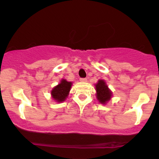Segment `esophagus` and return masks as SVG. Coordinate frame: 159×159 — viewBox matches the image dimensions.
Returning <instances> with one entry per match:
<instances>
[{"label":"esophagus","instance_id":"34e87169","mask_svg":"<svg viewBox=\"0 0 159 159\" xmlns=\"http://www.w3.org/2000/svg\"><path fill=\"white\" fill-rule=\"evenodd\" d=\"M80 81H81V82H87V78H80Z\"/></svg>","mask_w":159,"mask_h":159}]
</instances>
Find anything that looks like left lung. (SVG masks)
I'll return each instance as SVG.
<instances>
[{"instance_id": "left-lung-1", "label": "left lung", "mask_w": 159, "mask_h": 159, "mask_svg": "<svg viewBox=\"0 0 159 159\" xmlns=\"http://www.w3.org/2000/svg\"><path fill=\"white\" fill-rule=\"evenodd\" d=\"M96 90V98L99 103L105 105L112 98V91L108 88L105 80H98L97 83L95 84Z\"/></svg>"}]
</instances>
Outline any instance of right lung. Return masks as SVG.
Listing matches in <instances>:
<instances>
[{
    "mask_svg": "<svg viewBox=\"0 0 159 159\" xmlns=\"http://www.w3.org/2000/svg\"><path fill=\"white\" fill-rule=\"evenodd\" d=\"M72 85V83L71 81H67L66 79H61V82L51 91L53 100L58 103L64 102L68 97Z\"/></svg>",
    "mask_w": 159,
    "mask_h": 159,
    "instance_id": "1",
    "label": "right lung"
}]
</instances>
